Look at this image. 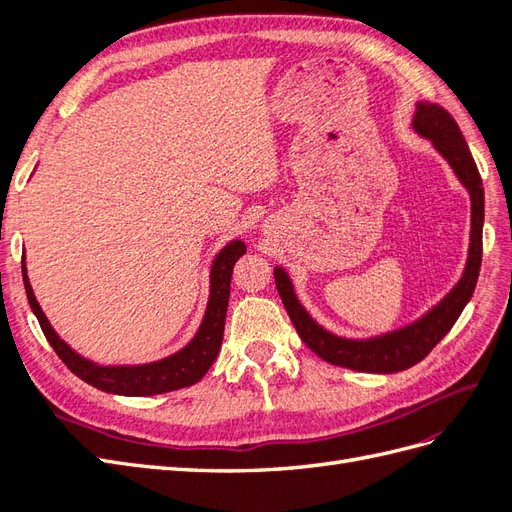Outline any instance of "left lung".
Masks as SVG:
<instances>
[{"mask_svg":"<svg viewBox=\"0 0 512 512\" xmlns=\"http://www.w3.org/2000/svg\"><path fill=\"white\" fill-rule=\"evenodd\" d=\"M414 130L429 138L442 156L453 166L459 181L466 185L470 198H472V235H470V256L466 273L459 280V284L446 294L444 301L433 307L427 316L410 327L365 339V342H356V339H344L331 335L309 318V314L301 307V303L294 297L292 284L284 269L277 267L273 271L275 286L284 301L286 312L297 329L299 337L307 344V348L316 352L320 359L331 365L348 367L356 371H369V374H393V371L408 369L423 361L425 356L436 348L440 339L453 329L463 307L470 301L472 292L476 288L480 260H483V220H485V192H483V179L478 175L476 162L470 153V147L463 138L457 121L453 115L442 108L440 104H427L418 102L416 115L412 121Z\"/></svg>","mask_w":512,"mask_h":512,"instance_id":"8db88e82","label":"left lung"}]
</instances>
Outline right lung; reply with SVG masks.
<instances>
[{
    "label": "right lung",
    "mask_w": 512,
    "mask_h": 512,
    "mask_svg": "<svg viewBox=\"0 0 512 512\" xmlns=\"http://www.w3.org/2000/svg\"><path fill=\"white\" fill-rule=\"evenodd\" d=\"M243 254H245V243L232 241L218 254V258H215L213 269H211V297L207 305V314L192 342L181 352L168 356L164 361L138 365V367H100L85 361L83 356H79L76 352H72L70 346L57 337V333L51 329L49 320H46V316L42 314V309L34 297V290L29 286V280L25 275V265H23V282H25L27 301L32 305V312L40 322V329L46 337V342L53 346L59 359L66 363V367L72 371V374H76L87 384L96 386V389L106 393L145 397V395L177 391V389H183V386H192L207 374L222 346L232 267H235V262Z\"/></svg>",
    "instance_id": "right-lung-1"
}]
</instances>
